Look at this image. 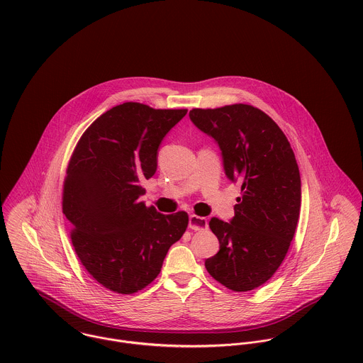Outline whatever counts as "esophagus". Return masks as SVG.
I'll use <instances>...</instances> for the list:
<instances>
[{
  "label": "esophagus",
  "mask_w": 363,
  "mask_h": 363,
  "mask_svg": "<svg viewBox=\"0 0 363 363\" xmlns=\"http://www.w3.org/2000/svg\"><path fill=\"white\" fill-rule=\"evenodd\" d=\"M189 228L191 230H206L208 228L207 218L199 215H190L189 218Z\"/></svg>",
  "instance_id": "1"
}]
</instances>
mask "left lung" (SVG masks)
Returning a JSON list of instances; mask_svg holds the SVG:
<instances>
[{
	"label": "left lung",
	"instance_id": "obj_1",
	"mask_svg": "<svg viewBox=\"0 0 363 363\" xmlns=\"http://www.w3.org/2000/svg\"><path fill=\"white\" fill-rule=\"evenodd\" d=\"M190 118L218 143L228 179L242 183L232 220H209L219 252L206 268L228 289L253 291L279 268L296 230L302 193L295 154L277 123L250 104L193 108Z\"/></svg>",
	"mask_w": 363,
	"mask_h": 363
}]
</instances>
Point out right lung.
Wrapping results in <instances>:
<instances>
[{
  "instance_id": "1",
  "label": "right lung",
  "mask_w": 363,
  "mask_h": 363,
  "mask_svg": "<svg viewBox=\"0 0 363 363\" xmlns=\"http://www.w3.org/2000/svg\"><path fill=\"white\" fill-rule=\"evenodd\" d=\"M186 108L127 102L107 110L79 138L67 167L62 212L85 269L104 288L131 295L160 272L187 229L184 211L163 215L140 197L157 167L163 137Z\"/></svg>"
}]
</instances>
